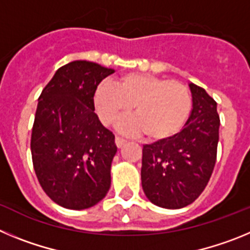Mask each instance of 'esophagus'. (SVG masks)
Returning <instances> with one entry per match:
<instances>
[{
  "label": "esophagus",
  "instance_id": "1",
  "mask_svg": "<svg viewBox=\"0 0 250 250\" xmlns=\"http://www.w3.org/2000/svg\"><path fill=\"white\" fill-rule=\"evenodd\" d=\"M125 143H126V140L120 138V136H116V138H115V144H116V146L118 147H123L124 145H125Z\"/></svg>",
  "mask_w": 250,
  "mask_h": 250
}]
</instances>
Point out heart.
<instances>
[{
	"label": "heart",
	"instance_id": "heart-1",
	"mask_svg": "<svg viewBox=\"0 0 250 250\" xmlns=\"http://www.w3.org/2000/svg\"><path fill=\"white\" fill-rule=\"evenodd\" d=\"M95 109L105 125H111L131 110L135 118L123 121L121 129L144 132L161 141L178 134L191 111V95L185 85L150 74H125L115 85L103 83L94 95Z\"/></svg>",
	"mask_w": 250,
	"mask_h": 250
}]
</instances>
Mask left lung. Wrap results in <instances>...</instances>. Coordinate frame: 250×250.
<instances>
[{
	"instance_id": "8db88e82",
	"label": "left lung",
	"mask_w": 250,
	"mask_h": 250,
	"mask_svg": "<svg viewBox=\"0 0 250 250\" xmlns=\"http://www.w3.org/2000/svg\"><path fill=\"white\" fill-rule=\"evenodd\" d=\"M193 109L182 131L143 147L141 185L152 204L180 209L207 187L216 160L219 115L203 87L189 83Z\"/></svg>"
}]
</instances>
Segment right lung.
Here are the masks:
<instances>
[{"label":"right lung","instance_id":"1","mask_svg":"<svg viewBox=\"0 0 250 250\" xmlns=\"http://www.w3.org/2000/svg\"><path fill=\"white\" fill-rule=\"evenodd\" d=\"M115 70L77 60L55 72L39 98L31 136L35 173L56 204L81 210L111 185L115 136L95 114L98 85Z\"/></svg>","mask_w":250,"mask_h":250}]
</instances>
